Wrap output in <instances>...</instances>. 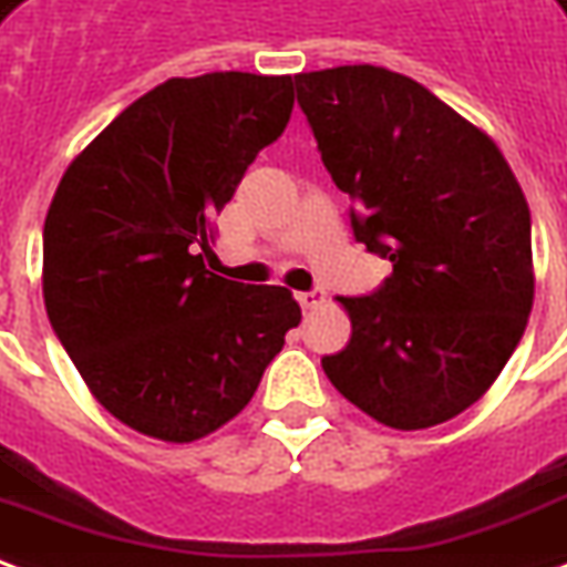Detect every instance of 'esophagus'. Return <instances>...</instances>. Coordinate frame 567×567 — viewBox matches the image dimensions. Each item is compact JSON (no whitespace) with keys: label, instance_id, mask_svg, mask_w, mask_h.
<instances>
[{"label":"esophagus","instance_id":"34e87169","mask_svg":"<svg viewBox=\"0 0 567 567\" xmlns=\"http://www.w3.org/2000/svg\"><path fill=\"white\" fill-rule=\"evenodd\" d=\"M297 303L309 312V309H318V306L324 303V295H321V291H300V295H297Z\"/></svg>","mask_w":567,"mask_h":567}]
</instances>
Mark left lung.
Wrapping results in <instances>:
<instances>
[{
    "instance_id": "1",
    "label": "left lung",
    "mask_w": 567,
    "mask_h": 567,
    "mask_svg": "<svg viewBox=\"0 0 567 567\" xmlns=\"http://www.w3.org/2000/svg\"><path fill=\"white\" fill-rule=\"evenodd\" d=\"M321 162L354 200L351 228L393 261L379 291L337 297L351 339L321 358L333 388L390 430L475 405L535 300L526 195L496 141L381 65L295 74Z\"/></svg>"
}]
</instances>
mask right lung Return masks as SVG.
<instances>
[{
	"label": "right lung",
	"instance_id": "add662e5",
	"mask_svg": "<svg viewBox=\"0 0 567 567\" xmlns=\"http://www.w3.org/2000/svg\"><path fill=\"white\" fill-rule=\"evenodd\" d=\"M291 107V74L171 78L62 174L44 219L48 318L92 396L134 433L171 444L216 433L300 324L282 285L204 267L213 216Z\"/></svg>",
	"mask_w": 567,
	"mask_h": 567
}]
</instances>
